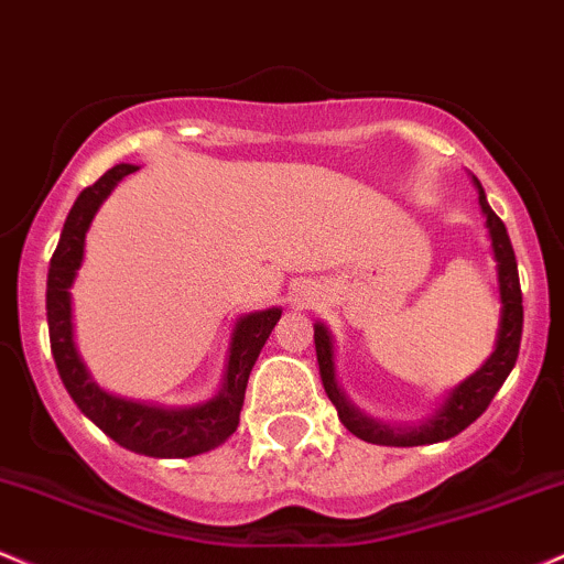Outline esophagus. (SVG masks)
<instances>
[{
    "instance_id": "esophagus-1",
    "label": "esophagus",
    "mask_w": 564,
    "mask_h": 564,
    "mask_svg": "<svg viewBox=\"0 0 564 564\" xmlns=\"http://www.w3.org/2000/svg\"><path fill=\"white\" fill-rule=\"evenodd\" d=\"M316 299V288L312 282H295L293 288H290V301L295 303V306H303V303H312Z\"/></svg>"
}]
</instances>
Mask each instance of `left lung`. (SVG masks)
Segmentation results:
<instances>
[{"mask_svg":"<svg viewBox=\"0 0 564 564\" xmlns=\"http://www.w3.org/2000/svg\"><path fill=\"white\" fill-rule=\"evenodd\" d=\"M474 186L479 192V207L485 213V226L490 231L492 258H496L498 271V295H501V319H498L496 346L492 354L485 359L479 370H474L466 381L453 386L445 394V400L436 404V410L426 419L413 423V426H397V423L376 421L365 415L362 410L354 408L346 391L340 389L338 372H335V344L333 335L322 322H314V346L316 362H319L322 386L327 397L338 410V419L346 429L359 440L372 442V445L389 447H415V445H434L445 442L451 436L460 434L466 426H471L479 415L485 413L487 404L498 394L509 372L514 370L517 354H520L522 340V290L520 274H517V258L511 239L506 234L503 220L490 210L485 197L482 183L474 178Z\"/></svg>","mask_w":564,"mask_h":564,"instance_id":"left-lung-1","label":"left lung"}]
</instances>
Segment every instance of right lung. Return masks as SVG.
Here are the masks:
<instances>
[{
    "instance_id": "right-lung-1",
    "label": "right lung",
    "mask_w": 564,
    "mask_h": 564,
    "mask_svg": "<svg viewBox=\"0 0 564 564\" xmlns=\"http://www.w3.org/2000/svg\"><path fill=\"white\" fill-rule=\"evenodd\" d=\"M135 170V164H117V167L106 170L93 186L79 194L66 215L58 248L53 252L47 271L50 349H53L61 381L72 400L117 445L128 447L132 453L151 455V458H192V455L224 445L237 432L250 370L274 325L280 322L282 308L271 306L263 312H250L234 322L224 378L210 400L188 404V408H162V404L124 400V397L100 389L93 381L77 349V340H74L72 288L79 265L85 261V239L95 213L100 210L113 186Z\"/></svg>"
}]
</instances>
